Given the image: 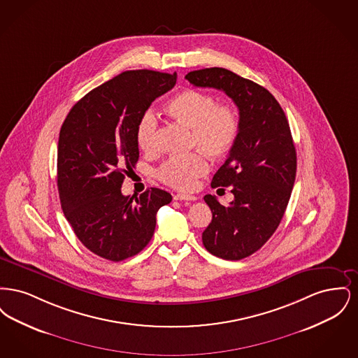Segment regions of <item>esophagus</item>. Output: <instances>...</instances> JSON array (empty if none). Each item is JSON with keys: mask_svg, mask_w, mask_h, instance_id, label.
Returning <instances> with one entry per match:
<instances>
[{"mask_svg": "<svg viewBox=\"0 0 358 358\" xmlns=\"http://www.w3.org/2000/svg\"><path fill=\"white\" fill-rule=\"evenodd\" d=\"M174 200H187V201H194L196 200V196H192V194H187V193H177L174 194Z\"/></svg>", "mask_w": 358, "mask_h": 358, "instance_id": "1", "label": "esophagus"}]
</instances>
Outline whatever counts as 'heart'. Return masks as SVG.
Masks as SVG:
<instances>
[{"label":"heart","mask_w":358,"mask_h":358,"mask_svg":"<svg viewBox=\"0 0 358 358\" xmlns=\"http://www.w3.org/2000/svg\"><path fill=\"white\" fill-rule=\"evenodd\" d=\"M171 120L192 131V146L203 152L169 157L157 171L158 178L174 189L190 190L209 169L205 151L212 158H222L231 150L240 130L238 111L228 104H217L215 95L185 88L177 92L165 106ZM158 123L153 114H146L136 127V142L146 154L158 152Z\"/></svg>","instance_id":"heart-1"}]
</instances>
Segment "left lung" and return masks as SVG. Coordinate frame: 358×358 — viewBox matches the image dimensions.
<instances>
[{
    "instance_id": "8db88e82",
    "label": "left lung",
    "mask_w": 358,
    "mask_h": 358,
    "mask_svg": "<svg viewBox=\"0 0 358 358\" xmlns=\"http://www.w3.org/2000/svg\"><path fill=\"white\" fill-rule=\"evenodd\" d=\"M185 79L196 87L220 90L238 106V138L210 184L231 185L235 199L224 206L215 196H205L212 222L203 232V244L212 255L240 260L273 236L289 204L296 174L289 122L268 90L232 71L197 69Z\"/></svg>"
}]
</instances>
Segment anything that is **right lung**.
Returning a JSON list of instances; mask_svg holds the SVG:
<instances>
[{
  "label": "right lung",
  "mask_w": 358,
  "mask_h": 358,
  "mask_svg": "<svg viewBox=\"0 0 358 358\" xmlns=\"http://www.w3.org/2000/svg\"><path fill=\"white\" fill-rule=\"evenodd\" d=\"M176 82V72H122L76 103L60 129L62 209L82 244L103 259L120 262L141 252L153 238L158 209L171 201L158 187L139 197L123 196L120 187L139 158V120Z\"/></svg>",
  "instance_id": "obj_1"
}]
</instances>
